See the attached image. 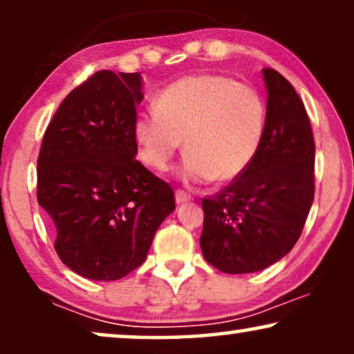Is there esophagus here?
Masks as SVG:
<instances>
[{
    "instance_id": "1",
    "label": "esophagus",
    "mask_w": 354,
    "mask_h": 354,
    "mask_svg": "<svg viewBox=\"0 0 354 354\" xmlns=\"http://www.w3.org/2000/svg\"><path fill=\"white\" fill-rule=\"evenodd\" d=\"M192 201V196L183 190H176V203L177 205H183V203Z\"/></svg>"
}]
</instances>
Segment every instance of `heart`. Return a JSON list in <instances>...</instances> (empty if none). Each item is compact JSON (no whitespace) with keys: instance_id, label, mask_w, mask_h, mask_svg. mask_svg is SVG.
Returning <instances> with one entry per match:
<instances>
[{"instance_id":"heart-1","label":"heart","mask_w":354,"mask_h":354,"mask_svg":"<svg viewBox=\"0 0 354 354\" xmlns=\"http://www.w3.org/2000/svg\"><path fill=\"white\" fill-rule=\"evenodd\" d=\"M156 111L133 118L138 158L154 171H167L185 140L180 178L190 183H227L254 161L266 133L268 109L254 86L227 75L178 79L154 100Z\"/></svg>"}]
</instances>
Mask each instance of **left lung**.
I'll return each instance as SVG.
<instances>
[{
  "label": "left lung",
  "mask_w": 354,
  "mask_h": 354,
  "mask_svg": "<svg viewBox=\"0 0 354 354\" xmlns=\"http://www.w3.org/2000/svg\"><path fill=\"white\" fill-rule=\"evenodd\" d=\"M268 120L251 166L203 200L201 251L225 274L263 270L290 253L314 200L313 130L303 101L274 69H263Z\"/></svg>",
  "instance_id": "obj_1"
}]
</instances>
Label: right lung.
<instances>
[{
  "mask_svg": "<svg viewBox=\"0 0 354 354\" xmlns=\"http://www.w3.org/2000/svg\"><path fill=\"white\" fill-rule=\"evenodd\" d=\"M142 100L140 72L100 71L66 96L43 137L38 205L56 253L85 279L108 282L137 269L176 209L172 188L135 159Z\"/></svg>",
  "mask_w": 354,
  "mask_h": 354,
  "instance_id": "right-lung-1",
  "label": "right lung"
}]
</instances>
